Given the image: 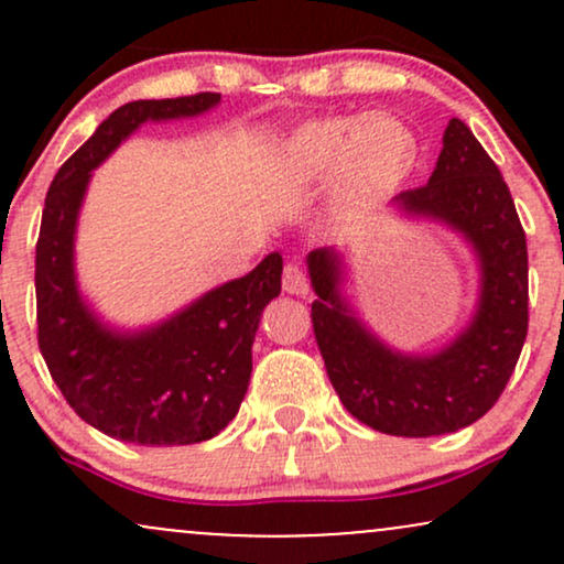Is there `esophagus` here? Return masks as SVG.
I'll return each instance as SVG.
<instances>
[{
    "instance_id": "obj_1",
    "label": "esophagus",
    "mask_w": 564,
    "mask_h": 564,
    "mask_svg": "<svg viewBox=\"0 0 564 564\" xmlns=\"http://www.w3.org/2000/svg\"><path fill=\"white\" fill-rule=\"evenodd\" d=\"M283 291L286 294H307L310 291L307 275H304V270L296 262H289L283 268Z\"/></svg>"
}]
</instances>
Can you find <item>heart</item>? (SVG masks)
Returning <instances> with one entry per match:
<instances>
[{"instance_id": "b5f03b06", "label": "heart", "mask_w": 564, "mask_h": 564, "mask_svg": "<svg viewBox=\"0 0 564 564\" xmlns=\"http://www.w3.org/2000/svg\"><path fill=\"white\" fill-rule=\"evenodd\" d=\"M419 145L400 121L387 116L360 121L336 116L300 129L289 148V164L304 180L339 172V204L366 209L392 196L416 164Z\"/></svg>"}]
</instances>
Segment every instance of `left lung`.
I'll return each instance as SVG.
<instances>
[{"mask_svg": "<svg viewBox=\"0 0 564 564\" xmlns=\"http://www.w3.org/2000/svg\"><path fill=\"white\" fill-rule=\"evenodd\" d=\"M408 215L462 230L482 268L475 321L443 352L411 358L387 349L339 294V257L310 251L318 300L310 318L336 394L358 422L384 435L435 437L485 416L520 360L528 336V243L514 200L494 159L462 119H451L430 183L403 191Z\"/></svg>", "mask_w": 564, "mask_h": 564, "instance_id": "obj_1", "label": "left lung"}]
</instances>
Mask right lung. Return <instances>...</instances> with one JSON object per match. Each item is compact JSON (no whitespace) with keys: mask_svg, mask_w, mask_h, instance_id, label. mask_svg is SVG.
Listing matches in <instances>:
<instances>
[{"mask_svg":"<svg viewBox=\"0 0 564 564\" xmlns=\"http://www.w3.org/2000/svg\"><path fill=\"white\" fill-rule=\"evenodd\" d=\"M217 93L134 100L97 127L55 174L36 241V339L66 403L95 430L138 445H193L236 419L262 310L281 294V254L140 334H113L84 307L74 278L76 215L89 172L142 121L196 116Z\"/></svg>","mask_w":564,"mask_h":564,"instance_id":"right-lung-1","label":"right lung"}]
</instances>
